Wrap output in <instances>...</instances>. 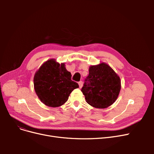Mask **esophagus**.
I'll return each instance as SVG.
<instances>
[{
	"mask_svg": "<svg viewBox=\"0 0 154 154\" xmlns=\"http://www.w3.org/2000/svg\"><path fill=\"white\" fill-rule=\"evenodd\" d=\"M79 87L81 88L82 87V86H83V82H82V81H80L79 82Z\"/></svg>",
	"mask_w": 154,
	"mask_h": 154,
	"instance_id": "esophagus-1",
	"label": "esophagus"
}]
</instances>
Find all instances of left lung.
Segmentation results:
<instances>
[{
    "label": "left lung",
    "instance_id": "8db88e82",
    "mask_svg": "<svg viewBox=\"0 0 154 154\" xmlns=\"http://www.w3.org/2000/svg\"><path fill=\"white\" fill-rule=\"evenodd\" d=\"M89 74L81 91L91 106L107 108L117 100L121 88L119 76L108 64L101 62L89 67Z\"/></svg>",
    "mask_w": 154,
    "mask_h": 154
}]
</instances>
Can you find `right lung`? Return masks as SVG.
Here are the masks:
<instances>
[{"mask_svg": "<svg viewBox=\"0 0 154 154\" xmlns=\"http://www.w3.org/2000/svg\"><path fill=\"white\" fill-rule=\"evenodd\" d=\"M65 63H59L54 59L45 62L37 70L34 77L35 92L45 106L57 107L66 103L70 94L79 84L71 80V73Z\"/></svg>", "mask_w": 154, "mask_h": 154, "instance_id": "1", "label": "right lung"}]
</instances>
